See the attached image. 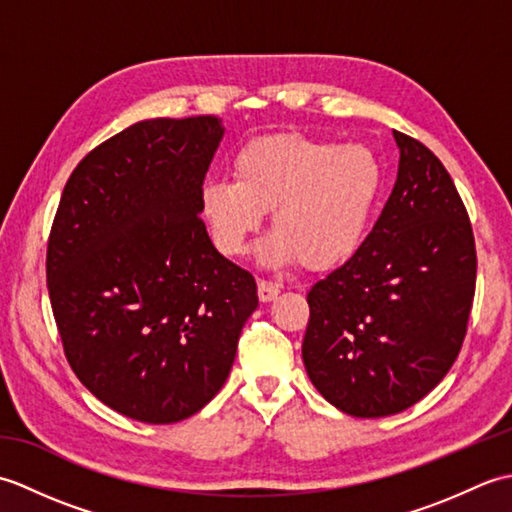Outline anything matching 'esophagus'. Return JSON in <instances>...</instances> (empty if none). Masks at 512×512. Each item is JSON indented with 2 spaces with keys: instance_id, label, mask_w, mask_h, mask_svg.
<instances>
[{
  "instance_id": "1",
  "label": "esophagus",
  "mask_w": 512,
  "mask_h": 512,
  "mask_svg": "<svg viewBox=\"0 0 512 512\" xmlns=\"http://www.w3.org/2000/svg\"><path fill=\"white\" fill-rule=\"evenodd\" d=\"M279 290H281V286H279V284H273V281H264V279H262V281H259V284H257V295H259V301L268 303V301L277 299Z\"/></svg>"
}]
</instances>
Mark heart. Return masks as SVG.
<instances>
[{
  "label": "heart",
  "mask_w": 512,
  "mask_h": 512,
  "mask_svg": "<svg viewBox=\"0 0 512 512\" xmlns=\"http://www.w3.org/2000/svg\"><path fill=\"white\" fill-rule=\"evenodd\" d=\"M380 191L383 165L365 145L262 136L237 154L233 180L202 184L200 217L217 253L242 257L273 211L275 233L259 248V262L328 270L361 248Z\"/></svg>",
  "instance_id": "heart-1"
}]
</instances>
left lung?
<instances>
[{
  "label": "left lung",
  "instance_id": "1",
  "mask_svg": "<svg viewBox=\"0 0 512 512\" xmlns=\"http://www.w3.org/2000/svg\"><path fill=\"white\" fill-rule=\"evenodd\" d=\"M398 178L361 248L308 292L303 365L350 416L416 405L447 376L475 295V239L458 189L416 138L394 132Z\"/></svg>",
  "mask_w": 512,
  "mask_h": 512
}]
</instances>
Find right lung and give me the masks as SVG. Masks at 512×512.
I'll use <instances>...</instances> for the list:
<instances>
[{
	"mask_svg": "<svg viewBox=\"0 0 512 512\" xmlns=\"http://www.w3.org/2000/svg\"><path fill=\"white\" fill-rule=\"evenodd\" d=\"M215 116L147 118L65 184L46 277L65 356L107 407L149 424L193 416L231 374L257 284L217 253L200 187Z\"/></svg>",
	"mask_w": 512,
	"mask_h": 512,
	"instance_id": "add662e5",
	"label": "right lung"
}]
</instances>
